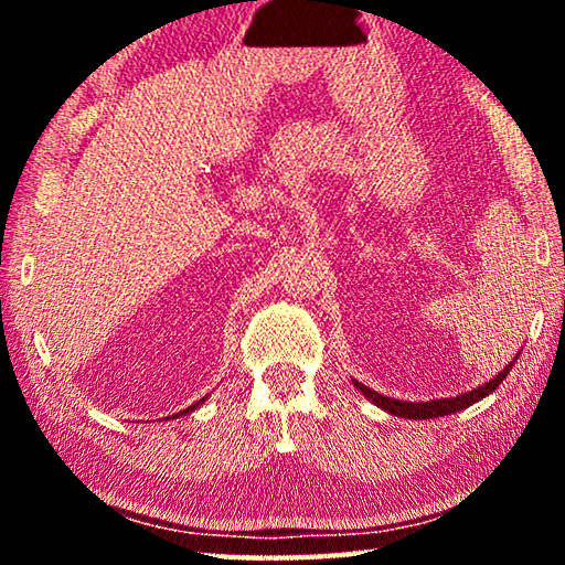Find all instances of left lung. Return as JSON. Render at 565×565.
I'll list each match as a JSON object with an SVG mask.
<instances>
[{"label": "left lung", "mask_w": 565, "mask_h": 565, "mask_svg": "<svg viewBox=\"0 0 565 565\" xmlns=\"http://www.w3.org/2000/svg\"><path fill=\"white\" fill-rule=\"evenodd\" d=\"M519 359V356H515ZM513 366V361L505 366L499 376L486 381L483 386H478L473 391H468V394H458L454 398H438V401H424V404H414V401H398V398H388V396H381L379 391H371L369 386L359 384V381H353V386H356L363 396L374 401L376 406H381L388 414L401 416V418H438V416H448V414H456V411H463L468 406H473L476 401H481L495 391V386L503 384V379L509 376V371Z\"/></svg>", "instance_id": "left-lung-1"}]
</instances>
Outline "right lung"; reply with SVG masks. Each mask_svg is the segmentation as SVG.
<instances>
[{
    "label": "right lung",
    "mask_w": 565,
    "mask_h": 565,
    "mask_svg": "<svg viewBox=\"0 0 565 565\" xmlns=\"http://www.w3.org/2000/svg\"><path fill=\"white\" fill-rule=\"evenodd\" d=\"M202 401H204V398H202ZM196 406H199V404H194V406H189V408H184V411H181V414H189V411H194ZM177 416H179V414H177Z\"/></svg>",
    "instance_id": "add662e5"
}]
</instances>
